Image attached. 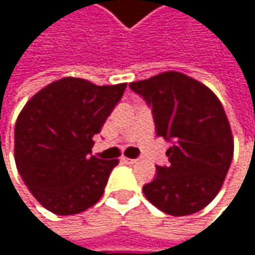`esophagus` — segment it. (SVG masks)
Segmentation results:
<instances>
[{"instance_id":"obj_1","label":"esophagus","mask_w":255,"mask_h":255,"mask_svg":"<svg viewBox=\"0 0 255 255\" xmlns=\"http://www.w3.org/2000/svg\"><path fill=\"white\" fill-rule=\"evenodd\" d=\"M123 161H124L126 164H134L137 159H131V158H126V156H124V158H123Z\"/></svg>"}]
</instances>
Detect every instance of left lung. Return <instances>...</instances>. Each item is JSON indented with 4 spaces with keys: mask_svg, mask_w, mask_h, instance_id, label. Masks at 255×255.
Instances as JSON below:
<instances>
[{
    "mask_svg": "<svg viewBox=\"0 0 255 255\" xmlns=\"http://www.w3.org/2000/svg\"><path fill=\"white\" fill-rule=\"evenodd\" d=\"M129 88L152 108L156 135L173 141L168 165H156L143 193L170 216H189L219 193L233 158V135L217 96L180 72L131 82Z\"/></svg>",
    "mask_w": 255,
    "mask_h": 255,
    "instance_id": "8db88e82",
    "label": "left lung"
}]
</instances>
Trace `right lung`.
Here are the masks:
<instances>
[{
	"mask_svg": "<svg viewBox=\"0 0 255 255\" xmlns=\"http://www.w3.org/2000/svg\"><path fill=\"white\" fill-rule=\"evenodd\" d=\"M126 87L62 78L32 96L19 114L16 165L33 198L48 211L72 216L102 198L118 159L93 156V137L100 132Z\"/></svg>",
	"mask_w": 255,
	"mask_h": 255,
	"instance_id": "obj_1",
	"label": "right lung"
}]
</instances>
